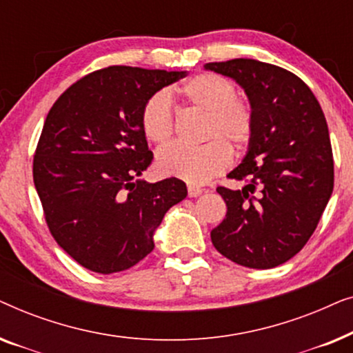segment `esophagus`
<instances>
[{
    "label": "esophagus",
    "instance_id": "1",
    "mask_svg": "<svg viewBox=\"0 0 353 353\" xmlns=\"http://www.w3.org/2000/svg\"><path fill=\"white\" fill-rule=\"evenodd\" d=\"M202 194V188L194 186V185H188V196L190 197H197Z\"/></svg>",
    "mask_w": 353,
    "mask_h": 353
}]
</instances>
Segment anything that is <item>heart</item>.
<instances>
[{
	"instance_id": "1",
	"label": "heart",
	"mask_w": 353,
	"mask_h": 353,
	"mask_svg": "<svg viewBox=\"0 0 353 353\" xmlns=\"http://www.w3.org/2000/svg\"><path fill=\"white\" fill-rule=\"evenodd\" d=\"M188 108L202 110L201 139L197 148L172 144L156 157L159 173L201 185L220 175L231 162V149L243 152L252 143L255 114L249 101L236 96V88L225 77L197 74L170 93ZM141 130L148 141L167 144L175 133V117L165 93L151 96L141 109ZM232 148H230L229 146Z\"/></svg>"
}]
</instances>
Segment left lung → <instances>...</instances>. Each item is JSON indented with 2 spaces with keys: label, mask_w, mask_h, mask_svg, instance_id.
I'll return each mask as SVG.
<instances>
[{
  "label": "left lung",
  "mask_w": 353,
  "mask_h": 353,
  "mask_svg": "<svg viewBox=\"0 0 353 353\" xmlns=\"http://www.w3.org/2000/svg\"><path fill=\"white\" fill-rule=\"evenodd\" d=\"M204 67L238 81L255 114L248 156L228 175L244 186L216 188L228 212L212 230V244L243 267H278L307 244L332 194L325 114L312 90L283 67L255 59Z\"/></svg>",
  "instance_id": "left-lung-1"
}]
</instances>
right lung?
<instances>
[{"instance_id":"right-lung-1","label":"right lung","mask_w":353,"mask_h":353,"mask_svg":"<svg viewBox=\"0 0 353 353\" xmlns=\"http://www.w3.org/2000/svg\"><path fill=\"white\" fill-rule=\"evenodd\" d=\"M185 75L110 65L77 80L48 112L33 183L52 238L81 267L110 274L137 265L167 210L186 197L178 178L137 180L152 161L143 105Z\"/></svg>"}]
</instances>
